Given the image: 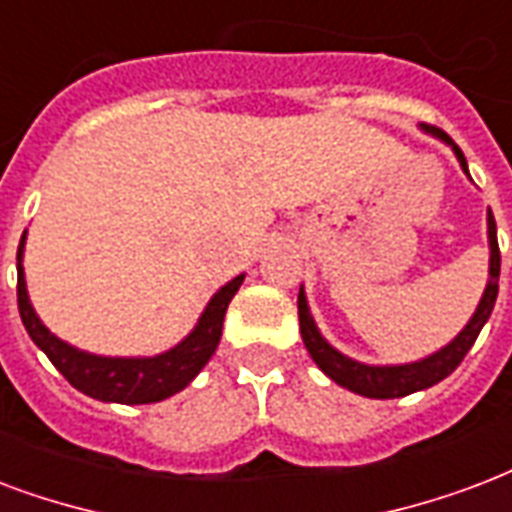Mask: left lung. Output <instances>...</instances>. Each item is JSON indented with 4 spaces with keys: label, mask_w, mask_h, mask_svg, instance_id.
I'll use <instances>...</instances> for the list:
<instances>
[{
    "label": "left lung",
    "mask_w": 512,
    "mask_h": 512,
    "mask_svg": "<svg viewBox=\"0 0 512 512\" xmlns=\"http://www.w3.org/2000/svg\"><path fill=\"white\" fill-rule=\"evenodd\" d=\"M421 131L429 136H435L443 144H448L454 150L456 161L462 166V171L470 177V169H467V158L464 152L454 144V139L448 134H443L440 128L435 126H421ZM486 225H489V282H486V290L481 295V303L475 308V314L470 317V322L462 327V333L456 335L454 341L446 343L443 349H438L435 354H429L424 360L405 362V365H368V362H357L341 354L327 343V338L319 333L317 322L311 317V308H308L306 292L300 287L298 295V319H300V335H303V343H306L311 360L317 362L319 370L325 373L327 378H333L335 384L349 389L354 395L373 397V400H395V397L413 395V392H421V389H429L438 381H443L446 376H451L459 362L464 360V354L473 349L475 338L483 330V325L489 322L491 311H494V303H497L499 292V244H497V222H494V214H486Z\"/></svg>",
    "instance_id": "1"
}]
</instances>
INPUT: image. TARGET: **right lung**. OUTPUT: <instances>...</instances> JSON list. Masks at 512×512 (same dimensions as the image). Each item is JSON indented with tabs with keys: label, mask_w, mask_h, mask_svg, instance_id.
<instances>
[{
	"label": "right lung",
	"mask_w": 512,
	"mask_h": 512,
	"mask_svg": "<svg viewBox=\"0 0 512 512\" xmlns=\"http://www.w3.org/2000/svg\"><path fill=\"white\" fill-rule=\"evenodd\" d=\"M23 247H26V230L18 244V311H21L23 327L31 341L48 354V360L77 392L101 403H161L166 397L182 392L204 370L206 362L212 360L214 349L220 343L228 303L244 282V273H241L228 284H222L206 303L193 330L169 351H161L155 357H104V354H91V351L61 341L42 325L26 290Z\"/></svg>",
	"instance_id": "obj_1"
}]
</instances>
